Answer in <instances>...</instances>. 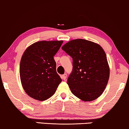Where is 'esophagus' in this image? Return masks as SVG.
I'll return each mask as SVG.
<instances>
[{
    "instance_id": "34e87169",
    "label": "esophagus",
    "mask_w": 129,
    "mask_h": 129,
    "mask_svg": "<svg viewBox=\"0 0 129 129\" xmlns=\"http://www.w3.org/2000/svg\"><path fill=\"white\" fill-rule=\"evenodd\" d=\"M67 78V74H63L62 76V79L63 80H66Z\"/></svg>"
}]
</instances>
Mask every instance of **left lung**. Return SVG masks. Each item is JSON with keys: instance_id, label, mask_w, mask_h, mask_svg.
Returning <instances> with one entry per match:
<instances>
[{"instance_id": "1", "label": "left lung", "mask_w": 129, "mask_h": 129, "mask_svg": "<svg viewBox=\"0 0 129 129\" xmlns=\"http://www.w3.org/2000/svg\"><path fill=\"white\" fill-rule=\"evenodd\" d=\"M73 58V70L67 84L74 95L84 101L100 96L110 77L107 56L101 46L93 42L76 39L62 47Z\"/></svg>"}]
</instances>
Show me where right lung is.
<instances>
[{
  "instance_id": "add662e5",
  "label": "right lung",
  "mask_w": 129,
  "mask_h": 129,
  "mask_svg": "<svg viewBox=\"0 0 129 129\" xmlns=\"http://www.w3.org/2000/svg\"><path fill=\"white\" fill-rule=\"evenodd\" d=\"M62 41H40L29 46L21 59L20 79L25 92L30 97L45 101L52 96L62 81L56 73L53 56Z\"/></svg>"
}]
</instances>
